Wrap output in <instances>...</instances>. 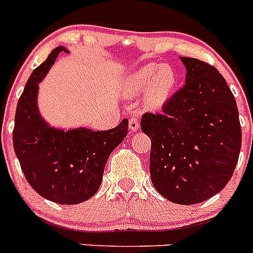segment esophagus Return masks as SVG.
Listing matches in <instances>:
<instances>
[{
  "label": "esophagus",
  "mask_w": 253,
  "mask_h": 253,
  "mask_svg": "<svg viewBox=\"0 0 253 253\" xmlns=\"http://www.w3.org/2000/svg\"><path fill=\"white\" fill-rule=\"evenodd\" d=\"M138 129H139V122L135 118H131L129 120V130H130V133H135Z\"/></svg>",
  "instance_id": "1"
}]
</instances>
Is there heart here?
Here are the masks:
<instances>
[{
	"label": "heart",
	"instance_id": "1",
	"mask_svg": "<svg viewBox=\"0 0 253 253\" xmlns=\"http://www.w3.org/2000/svg\"><path fill=\"white\" fill-rule=\"evenodd\" d=\"M178 75L169 64L149 63L125 76L120 84L123 96L134 99L143 95V105L149 110L162 109L177 87Z\"/></svg>",
	"mask_w": 253,
	"mask_h": 253
}]
</instances>
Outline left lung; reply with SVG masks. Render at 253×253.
<instances>
[{
    "instance_id": "8db88e82",
    "label": "left lung",
    "mask_w": 253,
    "mask_h": 253,
    "mask_svg": "<svg viewBox=\"0 0 253 253\" xmlns=\"http://www.w3.org/2000/svg\"><path fill=\"white\" fill-rule=\"evenodd\" d=\"M185 86L161 114L142 116L152 138L149 171L153 186L167 200L191 205L224 189L242 144L238 109L218 69L195 58L180 57Z\"/></svg>"
}]
</instances>
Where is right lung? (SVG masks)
<instances>
[{
  "mask_svg": "<svg viewBox=\"0 0 253 253\" xmlns=\"http://www.w3.org/2000/svg\"><path fill=\"white\" fill-rule=\"evenodd\" d=\"M66 46L51 50L33 71L17 102L13 149L30 186L50 202L75 205L92 198L100 185L106 161L128 134V119L109 130L55 128L40 114L39 84Z\"/></svg>",
  "mask_w": 253,
  "mask_h": 253,
  "instance_id": "1",
  "label": "right lung"
}]
</instances>
